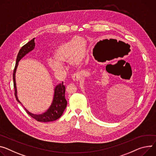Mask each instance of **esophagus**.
<instances>
[{
  "mask_svg": "<svg viewBox=\"0 0 156 156\" xmlns=\"http://www.w3.org/2000/svg\"><path fill=\"white\" fill-rule=\"evenodd\" d=\"M83 74L82 72H79L75 74H74L72 76V79L73 81H78L82 76H83Z\"/></svg>",
  "mask_w": 156,
  "mask_h": 156,
  "instance_id": "obj_1",
  "label": "esophagus"
}]
</instances>
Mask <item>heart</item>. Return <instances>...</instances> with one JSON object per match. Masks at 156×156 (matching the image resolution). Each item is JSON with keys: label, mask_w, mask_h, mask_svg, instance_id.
Listing matches in <instances>:
<instances>
[{"label": "heart", "mask_w": 156, "mask_h": 156, "mask_svg": "<svg viewBox=\"0 0 156 156\" xmlns=\"http://www.w3.org/2000/svg\"><path fill=\"white\" fill-rule=\"evenodd\" d=\"M86 55V40L81 37H75L72 40L60 45L53 53L54 60L49 62L51 69L60 71L63 69L64 63L73 65H80Z\"/></svg>", "instance_id": "obj_1"}]
</instances>
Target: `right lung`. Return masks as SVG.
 <instances>
[{
  "instance_id": "add662e5",
  "label": "right lung",
  "mask_w": 156,
  "mask_h": 156,
  "mask_svg": "<svg viewBox=\"0 0 156 156\" xmlns=\"http://www.w3.org/2000/svg\"><path fill=\"white\" fill-rule=\"evenodd\" d=\"M35 46V38L32 40L29 41L27 44L24 45L19 50V53L17 56L16 63L15 66V68L13 70V87L15 90V96L17 101L20 103L21 105L22 103L19 100L17 97V87H16V69L17 68V66L19 65V61L23 57V56L27 55L28 53L32 51L34 49ZM65 87L63 84V82L58 84L55 88L54 92V97L52 101V103L48 110L45 112L44 113H42L40 115H35L32 114L29 111H27L24 107L27 114H29L32 118L37 120V121L40 122H50L55 121L60 118L66 107L67 101L65 99ZM23 106V105H22Z\"/></svg>"
}]
</instances>
